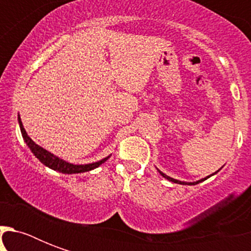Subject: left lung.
<instances>
[{
    "label": "left lung",
    "mask_w": 251,
    "mask_h": 251,
    "mask_svg": "<svg viewBox=\"0 0 251 251\" xmlns=\"http://www.w3.org/2000/svg\"><path fill=\"white\" fill-rule=\"evenodd\" d=\"M157 171H159V169H157ZM219 172V171H218ZM159 173H160L161 176H163V177H164V178H167V179H169V181H172V182H175V183H181V185H197V183H199V182H202V181H204V179H207L208 178V177H211V176H207L206 178H202V179H199V181H197V182H183V181H178V179H175V178H172V177H169V176H167V175H164V173H163V172H160L159 171ZM215 173H216V172H215ZM214 173V175H215Z\"/></svg>",
    "instance_id": "1"
}]
</instances>
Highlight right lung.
Here are the masks:
<instances>
[{
  "label": "right lung",
  "instance_id": "right-lung-1",
  "mask_svg": "<svg viewBox=\"0 0 251 251\" xmlns=\"http://www.w3.org/2000/svg\"><path fill=\"white\" fill-rule=\"evenodd\" d=\"M18 121H19V127H21L22 137L25 139V142L27 143V146L29 147V150L32 151V153L39 159V160L43 163L44 165H47L50 169H54L57 172H61V173H65V175H73V173H83V172L92 171L95 168H98L99 165H101L104 161H106L109 159L108 157H104L100 161H96V163H91V164H84V165H78V164H72V163H68V161L62 160L60 157L54 156L53 153H50L49 151L44 150L43 147H40L39 145H36L35 142L31 139V138L27 135L25 127H23V124H22L21 118L18 117Z\"/></svg>",
  "mask_w": 251,
  "mask_h": 251
}]
</instances>
